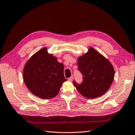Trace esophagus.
I'll return each mask as SVG.
<instances>
[{
	"instance_id": "1",
	"label": "esophagus",
	"mask_w": 135,
	"mask_h": 135,
	"mask_svg": "<svg viewBox=\"0 0 135 135\" xmlns=\"http://www.w3.org/2000/svg\"><path fill=\"white\" fill-rule=\"evenodd\" d=\"M68 81H72L73 80V76H71V77H70L68 79Z\"/></svg>"
}]
</instances>
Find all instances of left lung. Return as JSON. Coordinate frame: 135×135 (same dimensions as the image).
I'll return each mask as SVG.
<instances>
[{"mask_svg":"<svg viewBox=\"0 0 135 135\" xmlns=\"http://www.w3.org/2000/svg\"><path fill=\"white\" fill-rule=\"evenodd\" d=\"M78 70L83 81L73 84L78 91L88 99L101 97L108 91L113 81L115 70L111 63L92 47L86 54L78 58Z\"/></svg>","mask_w":135,"mask_h":135,"instance_id":"left-lung-1","label":"left lung"}]
</instances>
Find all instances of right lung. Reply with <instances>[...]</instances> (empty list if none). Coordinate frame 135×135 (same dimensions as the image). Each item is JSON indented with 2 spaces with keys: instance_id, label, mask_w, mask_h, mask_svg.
<instances>
[{
  "instance_id": "right-lung-1",
  "label": "right lung",
  "mask_w": 135,
  "mask_h": 135,
  "mask_svg": "<svg viewBox=\"0 0 135 135\" xmlns=\"http://www.w3.org/2000/svg\"><path fill=\"white\" fill-rule=\"evenodd\" d=\"M64 65L49 54L46 47L30 57L24 67L23 80L34 95L40 98H52L59 94L62 83L67 80Z\"/></svg>"
}]
</instances>
